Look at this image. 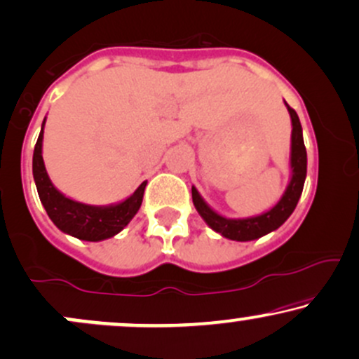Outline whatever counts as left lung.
Returning a JSON list of instances; mask_svg holds the SVG:
<instances>
[{
	"label": "left lung",
	"instance_id": "8db88e82",
	"mask_svg": "<svg viewBox=\"0 0 359 359\" xmlns=\"http://www.w3.org/2000/svg\"><path fill=\"white\" fill-rule=\"evenodd\" d=\"M285 105H287L290 122H292V134H290V180L284 195L280 196V200L271 210L255 215V217L226 218L218 212H215L212 206L201 198L198 189L191 187L193 205H195L196 212L206 222V225L217 231V233H220L222 237L229 240H237V242L257 240L279 229L282 223L287 220L294 210H296L306 181L307 153L304 146V137H302L301 121H299L296 111L290 109L287 102H285Z\"/></svg>",
	"mask_w": 359,
	"mask_h": 359
}]
</instances>
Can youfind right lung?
Returning a JSON list of instances; mask_svg holds the SVG:
<instances>
[{"mask_svg": "<svg viewBox=\"0 0 359 359\" xmlns=\"http://www.w3.org/2000/svg\"><path fill=\"white\" fill-rule=\"evenodd\" d=\"M45 121L41 124L40 136H38L35 151H33V178H35L38 196H40L41 205L46 210L50 220L63 233L72 235L79 240H86V242H100V240L117 235L121 230H124V226H128V223L141 208L147 181H142L129 198L114 205H86L65 196L50 181L43 156H41Z\"/></svg>", "mask_w": 359, "mask_h": 359, "instance_id": "obj_1", "label": "right lung"}]
</instances>
